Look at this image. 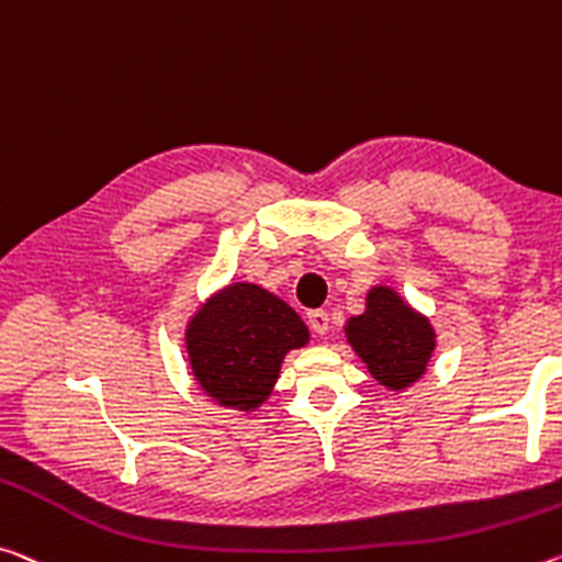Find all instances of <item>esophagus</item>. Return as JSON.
Listing matches in <instances>:
<instances>
[{"mask_svg": "<svg viewBox=\"0 0 562 562\" xmlns=\"http://www.w3.org/2000/svg\"><path fill=\"white\" fill-rule=\"evenodd\" d=\"M307 325H310V329H313L315 335H327L329 315L325 313V310H310V313H307Z\"/></svg>", "mask_w": 562, "mask_h": 562, "instance_id": "1", "label": "esophagus"}]
</instances>
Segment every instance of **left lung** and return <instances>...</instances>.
Segmentation results:
<instances>
[{
	"label": "left lung",
	"mask_w": 562,
	"mask_h": 562,
	"mask_svg": "<svg viewBox=\"0 0 562 562\" xmlns=\"http://www.w3.org/2000/svg\"><path fill=\"white\" fill-rule=\"evenodd\" d=\"M347 342L387 390H405L420 380L435 350L430 319L415 313L393 288H372L364 313L345 325Z\"/></svg>",
	"instance_id": "1"
}]
</instances>
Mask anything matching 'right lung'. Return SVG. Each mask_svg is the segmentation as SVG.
<instances>
[{"instance_id": "add662e5", "label": "right lung", "mask_w": 562, "mask_h": 562, "mask_svg": "<svg viewBox=\"0 0 562 562\" xmlns=\"http://www.w3.org/2000/svg\"><path fill=\"white\" fill-rule=\"evenodd\" d=\"M310 329L288 302L252 282H235L194 313L184 333L192 375L217 405L260 407L284 355L307 345Z\"/></svg>"}]
</instances>
